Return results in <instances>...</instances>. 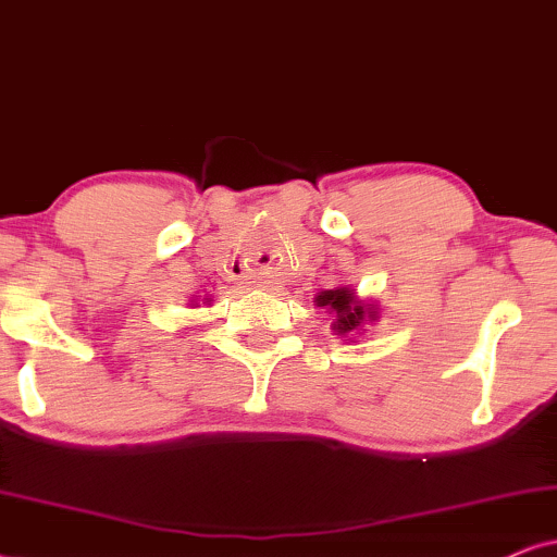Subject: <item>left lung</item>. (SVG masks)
Returning <instances> with one entry per match:
<instances>
[{
  "label": "left lung",
  "mask_w": 557,
  "mask_h": 557,
  "mask_svg": "<svg viewBox=\"0 0 557 557\" xmlns=\"http://www.w3.org/2000/svg\"><path fill=\"white\" fill-rule=\"evenodd\" d=\"M319 306H329L336 311V329L339 334H347V331L357 329L364 319V308L362 302H355L351 298V290L342 287V290H323L319 298H315Z\"/></svg>",
  "instance_id": "obj_1"
}]
</instances>
